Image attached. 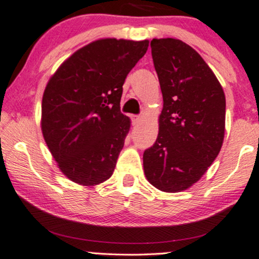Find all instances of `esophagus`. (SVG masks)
Returning <instances> with one entry per match:
<instances>
[{
    "label": "esophagus",
    "mask_w": 259,
    "mask_h": 259,
    "mask_svg": "<svg viewBox=\"0 0 259 259\" xmlns=\"http://www.w3.org/2000/svg\"><path fill=\"white\" fill-rule=\"evenodd\" d=\"M132 120H133V124H137V123H140L141 117L140 116H133Z\"/></svg>",
    "instance_id": "34e87169"
}]
</instances>
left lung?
<instances>
[{"mask_svg": "<svg viewBox=\"0 0 259 259\" xmlns=\"http://www.w3.org/2000/svg\"><path fill=\"white\" fill-rule=\"evenodd\" d=\"M163 106L155 143L143 153L148 182L166 192L199 181L220 153L226 99L217 76L191 47L179 39L150 41Z\"/></svg>", "mask_w": 259, "mask_h": 259, "instance_id": "obj_1", "label": "left lung"}]
</instances>
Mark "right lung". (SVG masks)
Wrapping results in <instances>:
<instances>
[{"label":"right lung","instance_id":"obj_1","mask_svg":"<svg viewBox=\"0 0 259 259\" xmlns=\"http://www.w3.org/2000/svg\"><path fill=\"white\" fill-rule=\"evenodd\" d=\"M148 40L100 39L68 58L50 78L41 103V132L61 171L81 185L109 179L130 119L120 112L129 71Z\"/></svg>","mask_w":259,"mask_h":259}]
</instances>
